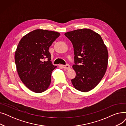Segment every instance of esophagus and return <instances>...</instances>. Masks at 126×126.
<instances>
[{
  "instance_id": "34e87169",
  "label": "esophagus",
  "mask_w": 126,
  "mask_h": 126,
  "mask_svg": "<svg viewBox=\"0 0 126 126\" xmlns=\"http://www.w3.org/2000/svg\"><path fill=\"white\" fill-rule=\"evenodd\" d=\"M63 67L65 69H69L70 68V65L68 64H66L65 65H63Z\"/></svg>"
}]
</instances>
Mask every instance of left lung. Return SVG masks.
<instances>
[{
    "label": "left lung",
    "instance_id": "left-lung-1",
    "mask_svg": "<svg viewBox=\"0 0 126 126\" xmlns=\"http://www.w3.org/2000/svg\"><path fill=\"white\" fill-rule=\"evenodd\" d=\"M73 45L76 72L71 80L75 88L87 92L96 87L106 71L108 52L101 36L91 30L82 29L65 33Z\"/></svg>",
    "mask_w": 126,
    "mask_h": 126
}]
</instances>
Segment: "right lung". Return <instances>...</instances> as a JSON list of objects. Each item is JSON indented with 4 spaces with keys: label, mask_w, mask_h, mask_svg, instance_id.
<instances>
[{
    "label": "right lung",
    "mask_w": 126,
    "mask_h": 126,
    "mask_svg": "<svg viewBox=\"0 0 126 126\" xmlns=\"http://www.w3.org/2000/svg\"><path fill=\"white\" fill-rule=\"evenodd\" d=\"M60 33L41 29L23 36L18 44L15 62L18 75L29 89L41 93L48 88L52 71L57 66L51 63L49 48ZM45 59L47 62H43Z\"/></svg>",
    "instance_id": "1"
}]
</instances>
